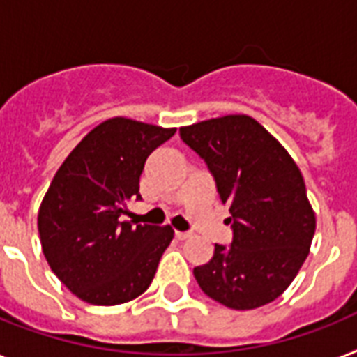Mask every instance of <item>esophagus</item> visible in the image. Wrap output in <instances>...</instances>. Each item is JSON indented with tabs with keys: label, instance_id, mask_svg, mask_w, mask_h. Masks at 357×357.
Here are the masks:
<instances>
[{
	"label": "esophagus",
	"instance_id": "obj_1",
	"mask_svg": "<svg viewBox=\"0 0 357 357\" xmlns=\"http://www.w3.org/2000/svg\"><path fill=\"white\" fill-rule=\"evenodd\" d=\"M190 233H183V231H176V238L178 240H187Z\"/></svg>",
	"mask_w": 357,
	"mask_h": 357
}]
</instances>
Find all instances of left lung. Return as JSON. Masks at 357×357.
Returning a JSON list of instances; mask_svg holds the SVG:
<instances>
[{"mask_svg":"<svg viewBox=\"0 0 357 357\" xmlns=\"http://www.w3.org/2000/svg\"><path fill=\"white\" fill-rule=\"evenodd\" d=\"M179 135L205 159L231 211L233 244H214L213 259L194 268L199 288L233 310L271 303L297 277L315 233L299 167L249 115L181 126Z\"/></svg>","mask_w":357,"mask_h":357,"instance_id":"1","label":"left lung"}]
</instances>
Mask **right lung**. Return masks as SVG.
<instances>
[{"label":"right lung","instance_id":"right-lung-1","mask_svg":"<svg viewBox=\"0 0 357 357\" xmlns=\"http://www.w3.org/2000/svg\"><path fill=\"white\" fill-rule=\"evenodd\" d=\"M176 128L128 117L97 124L56 170L38 211L45 259L60 282L84 303L115 306L146 291L170 225L121 222L126 204L141 199L144 161Z\"/></svg>","mask_w":357,"mask_h":357}]
</instances>
